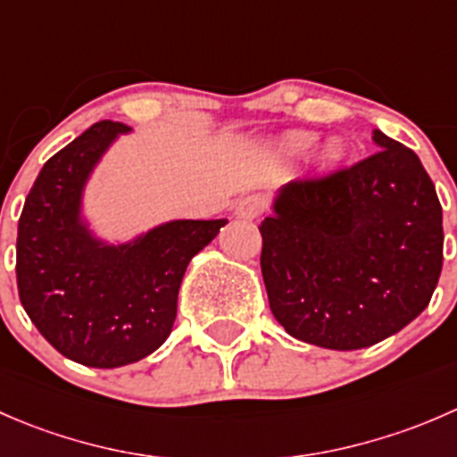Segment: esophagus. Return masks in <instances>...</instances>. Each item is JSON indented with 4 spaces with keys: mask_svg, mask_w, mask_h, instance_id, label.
<instances>
[{
    "mask_svg": "<svg viewBox=\"0 0 457 457\" xmlns=\"http://www.w3.org/2000/svg\"><path fill=\"white\" fill-rule=\"evenodd\" d=\"M265 210V199L261 195H250V196H243L237 205V216L238 219H245V220H254L258 216L262 214Z\"/></svg>",
    "mask_w": 457,
    "mask_h": 457,
    "instance_id": "esophagus-1",
    "label": "esophagus"
}]
</instances>
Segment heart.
<instances>
[{"label": "heart", "instance_id": "obj_1", "mask_svg": "<svg viewBox=\"0 0 457 457\" xmlns=\"http://www.w3.org/2000/svg\"><path fill=\"white\" fill-rule=\"evenodd\" d=\"M314 139L316 137L310 135V132H296V135H289L287 139L283 141V150L287 152L289 156L303 154V152H305L307 147L314 143ZM343 156H345L343 143H340L338 139H331L325 147H322L320 154H318V165H320V170L329 172V170H334L336 165L343 161Z\"/></svg>", "mask_w": 457, "mask_h": 457}]
</instances>
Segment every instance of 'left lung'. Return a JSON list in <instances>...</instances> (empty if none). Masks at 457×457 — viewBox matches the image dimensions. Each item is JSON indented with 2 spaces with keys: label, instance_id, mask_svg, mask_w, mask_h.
I'll return each mask as SVG.
<instances>
[{
  "label": "left lung",
  "instance_id": "obj_1",
  "mask_svg": "<svg viewBox=\"0 0 457 457\" xmlns=\"http://www.w3.org/2000/svg\"><path fill=\"white\" fill-rule=\"evenodd\" d=\"M380 150L276 192L261 223L270 310L316 347H371L425 312L442 271V207L420 159L373 130Z\"/></svg>",
  "mask_w": 457,
  "mask_h": 457
}]
</instances>
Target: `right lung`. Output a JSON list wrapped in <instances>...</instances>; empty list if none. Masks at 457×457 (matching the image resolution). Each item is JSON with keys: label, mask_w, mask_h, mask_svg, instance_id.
I'll list each match as a JSON object with an SVG mask.
<instances>
[{"label": "right lung", "mask_w": 457, "mask_h": 457, "mask_svg": "<svg viewBox=\"0 0 457 457\" xmlns=\"http://www.w3.org/2000/svg\"><path fill=\"white\" fill-rule=\"evenodd\" d=\"M132 128L99 121L50 156L17 228V289L32 325L62 356L114 370L150 356L177 318L187 265L228 219H179L128 243L96 237L84 190L101 156Z\"/></svg>", "instance_id": "obj_1"}]
</instances>
